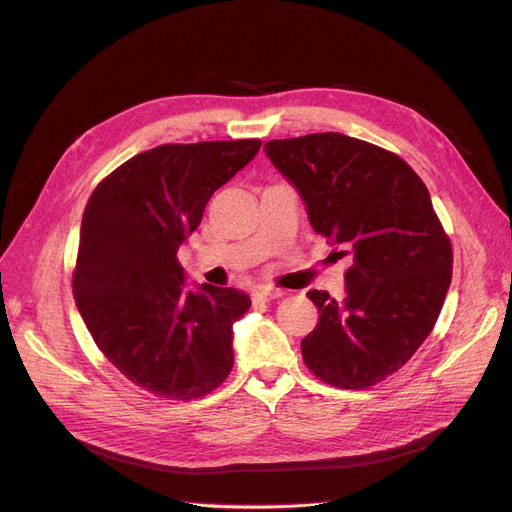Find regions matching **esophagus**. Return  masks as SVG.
Returning <instances> with one entry per match:
<instances>
[{"instance_id": "obj_1", "label": "esophagus", "mask_w": 512, "mask_h": 512, "mask_svg": "<svg viewBox=\"0 0 512 512\" xmlns=\"http://www.w3.org/2000/svg\"><path fill=\"white\" fill-rule=\"evenodd\" d=\"M284 294V290L280 288H271V286H258L254 288V299L258 301H273V299H280Z\"/></svg>"}]
</instances>
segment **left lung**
<instances>
[{"mask_svg":"<svg viewBox=\"0 0 512 512\" xmlns=\"http://www.w3.org/2000/svg\"><path fill=\"white\" fill-rule=\"evenodd\" d=\"M265 151L318 235L352 254L344 301L307 292L320 318L301 342L303 361L337 389H369L404 367L436 324L451 239L427 185L393 151L339 132L269 141Z\"/></svg>","mask_w":512,"mask_h":512,"instance_id":"8db88e82","label":"left lung"}]
</instances>
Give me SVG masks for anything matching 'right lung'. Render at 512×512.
<instances>
[{
	"label": "right lung",
	"instance_id": "1",
	"mask_svg": "<svg viewBox=\"0 0 512 512\" xmlns=\"http://www.w3.org/2000/svg\"><path fill=\"white\" fill-rule=\"evenodd\" d=\"M258 138L160 145L117 166L91 192L72 273L76 307L96 346L143 391L192 401L228 378L232 324L252 301L235 288L185 290L179 245L213 192Z\"/></svg>",
	"mask_w": 512,
	"mask_h": 512
}]
</instances>
